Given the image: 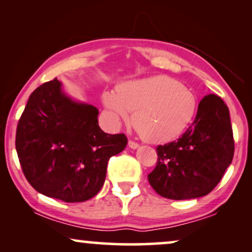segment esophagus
<instances>
[{"mask_svg":"<svg viewBox=\"0 0 252 252\" xmlns=\"http://www.w3.org/2000/svg\"><path fill=\"white\" fill-rule=\"evenodd\" d=\"M128 147L130 148V149H137L139 148V143L134 142V141H128Z\"/></svg>","mask_w":252,"mask_h":252,"instance_id":"obj_1","label":"esophagus"}]
</instances>
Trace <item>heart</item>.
<instances>
[{
    "label": "heart",
    "instance_id": "1",
    "mask_svg": "<svg viewBox=\"0 0 252 252\" xmlns=\"http://www.w3.org/2000/svg\"><path fill=\"white\" fill-rule=\"evenodd\" d=\"M103 104L116 123H132L141 136L151 143L178 139L194 122L198 99L190 89L167 75L129 80L105 92Z\"/></svg>",
    "mask_w": 252,
    "mask_h": 252
}]
</instances>
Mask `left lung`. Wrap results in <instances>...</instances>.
<instances>
[{
    "instance_id": "obj_1",
    "label": "left lung",
    "mask_w": 252,
    "mask_h": 252,
    "mask_svg": "<svg viewBox=\"0 0 252 252\" xmlns=\"http://www.w3.org/2000/svg\"><path fill=\"white\" fill-rule=\"evenodd\" d=\"M156 150L157 165L148 180L157 194L178 201L208 195L234 156L233 129L225 102L215 94L206 95L182 136Z\"/></svg>"
}]
</instances>
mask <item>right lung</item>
I'll return each mask as SVG.
<instances>
[{"instance_id":"obj_1","label":"right lung","mask_w":252,"mask_h":252,"mask_svg":"<svg viewBox=\"0 0 252 252\" xmlns=\"http://www.w3.org/2000/svg\"><path fill=\"white\" fill-rule=\"evenodd\" d=\"M98 110L65 94L56 79L31 94L16 133L23 172L40 194L85 202L101 190L110 157L127 144L124 134L104 133Z\"/></svg>"}]
</instances>
